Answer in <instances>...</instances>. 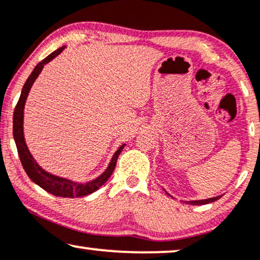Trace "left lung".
Segmentation results:
<instances>
[{
	"instance_id": "left-lung-1",
	"label": "left lung",
	"mask_w": 260,
	"mask_h": 260,
	"mask_svg": "<svg viewBox=\"0 0 260 260\" xmlns=\"http://www.w3.org/2000/svg\"><path fill=\"white\" fill-rule=\"evenodd\" d=\"M168 193V192H166ZM221 196H216V197H212V199H207V200H199V201H185L188 205H192V206H200V205H207V203H212L214 201L219 200Z\"/></svg>"
}]
</instances>
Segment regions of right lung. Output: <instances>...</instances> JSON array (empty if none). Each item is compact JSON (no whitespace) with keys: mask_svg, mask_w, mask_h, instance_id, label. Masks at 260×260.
Segmentation results:
<instances>
[{"mask_svg":"<svg viewBox=\"0 0 260 260\" xmlns=\"http://www.w3.org/2000/svg\"><path fill=\"white\" fill-rule=\"evenodd\" d=\"M64 48L65 46L59 47L58 50L52 52L50 55H47L44 60H41L40 63L34 68L32 74H30L29 77L27 78L25 85H23L22 88L21 95H20L19 101H17V105L15 107V109H14L13 136L14 140H15L20 160H21V164L23 166V169H25L26 174L28 175V177L32 179L36 184L39 185L40 188L46 190L47 192L52 193V195L60 197H70L71 199V197H82L89 195V193H92L98 189L101 188V186L108 181L110 175L113 174L114 169H115L117 158H119V154L124 147V144L121 145L119 150L114 153L112 160H110L106 171L103 172L101 176H99L96 179H92V181L86 183H77L70 181V179L61 178L58 177V176L48 174V172L43 170V169L37 164V161L34 160V158L32 157V154H30L28 147H27L26 145L25 137H23V108H25L26 99L27 96H28V92L30 88H32L34 81H36L41 70H43L44 65L57 57Z\"/></svg>","mask_w":260,"mask_h":260,"instance_id":"right-lung-1","label":"right lung"}]
</instances>
